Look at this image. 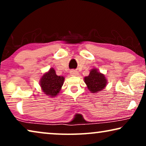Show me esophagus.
<instances>
[{"label":"esophagus","instance_id":"esophagus-1","mask_svg":"<svg viewBox=\"0 0 146 146\" xmlns=\"http://www.w3.org/2000/svg\"><path fill=\"white\" fill-rule=\"evenodd\" d=\"M78 72L76 70H71L70 71V75L71 76H78Z\"/></svg>","mask_w":146,"mask_h":146}]
</instances>
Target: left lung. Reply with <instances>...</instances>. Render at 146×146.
I'll use <instances>...</instances> for the list:
<instances>
[{
	"label": "left lung",
	"mask_w": 146,
	"mask_h": 146,
	"mask_svg": "<svg viewBox=\"0 0 146 146\" xmlns=\"http://www.w3.org/2000/svg\"><path fill=\"white\" fill-rule=\"evenodd\" d=\"M84 82L92 93H98L102 90L108 83L105 76L96 68L91 70L89 75L84 78Z\"/></svg>",
	"instance_id": "obj_1"
}]
</instances>
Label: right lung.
Here are the masks:
<instances>
[{"mask_svg": "<svg viewBox=\"0 0 146 146\" xmlns=\"http://www.w3.org/2000/svg\"><path fill=\"white\" fill-rule=\"evenodd\" d=\"M64 82V78L57 76L54 69L51 68L48 72L44 74L42 76L40 80V85L45 94L53 98L60 92Z\"/></svg>", "mask_w": 146, "mask_h": 146, "instance_id": "add662e5", "label": "right lung"}]
</instances>
